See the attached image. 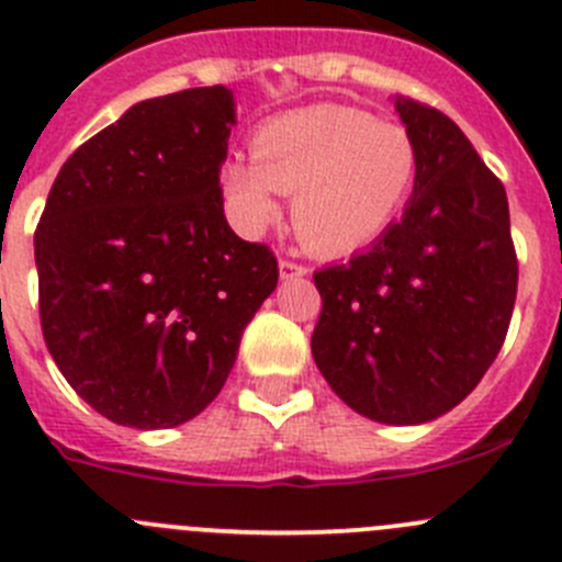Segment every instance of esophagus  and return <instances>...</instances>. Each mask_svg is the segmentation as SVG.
Masks as SVG:
<instances>
[{"label":"esophagus","instance_id":"34e87169","mask_svg":"<svg viewBox=\"0 0 562 562\" xmlns=\"http://www.w3.org/2000/svg\"><path fill=\"white\" fill-rule=\"evenodd\" d=\"M304 274H307V266L296 263V260H288V258L280 260V277H282V280H293V277H304Z\"/></svg>","mask_w":562,"mask_h":562}]
</instances>
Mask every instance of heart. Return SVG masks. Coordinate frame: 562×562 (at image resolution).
<instances>
[{
  "label": "heart",
  "mask_w": 562,
  "mask_h": 562,
  "mask_svg": "<svg viewBox=\"0 0 562 562\" xmlns=\"http://www.w3.org/2000/svg\"><path fill=\"white\" fill-rule=\"evenodd\" d=\"M419 148L397 123L342 103L277 114L252 134V159L222 165L227 214L244 236L280 220L293 194V231L315 255H348L384 236L417 183Z\"/></svg>",
  "instance_id": "obj_1"
}]
</instances>
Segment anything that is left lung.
Returning a JSON list of instances; mask_svg holds the SVG:
<instances>
[{"instance_id": "left-lung-1", "label": "left lung", "mask_w": 562, "mask_h": 562, "mask_svg": "<svg viewBox=\"0 0 562 562\" xmlns=\"http://www.w3.org/2000/svg\"><path fill=\"white\" fill-rule=\"evenodd\" d=\"M395 109L419 148L417 183L373 247L313 274V357L353 412L419 426L459 406L499 353L519 263L505 187L464 131L414 98Z\"/></svg>"}]
</instances>
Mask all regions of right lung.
Masks as SVG:
<instances>
[{"label": "right lung", "instance_id": "add662e5", "mask_svg": "<svg viewBox=\"0 0 562 562\" xmlns=\"http://www.w3.org/2000/svg\"><path fill=\"white\" fill-rule=\"evenodd\" d=\"M233 125L222 85L139 101L76 148L48 192L35 231L43 340L117 426L198 417L277 288L274 252L225 220Z\"/></svg>", "mask_w": 562, "mask_h": 562}]
</instances>
